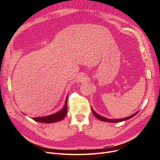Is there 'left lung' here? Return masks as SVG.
Segmentation results:
<instances>
[{"label":"left lung","instance_id":"left-lung-1","mask_svg":"<svg viewBox=\"0 0 160 160\" xmlns=\"http://www.w3.org/2000/svg\"><path fill=\"white\" fill-rule=\"evenodd\" d=\"M92 113L94 114V115L99 120H100L101 121H102V122H111V123H118V122H123V121H125L126 120H128V119H130V118H132V117H133L135 115H136L138 113L139 111L136 112L135 113H134L133 115L130 116V117H126V118H120V119H108V118H106L105 117H103L99 115H98V113H96L94 109L92 108Z\"/></svg>","mask_w":160,"mask_h":160}]
</instances>
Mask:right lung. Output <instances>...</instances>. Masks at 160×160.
<instances>
[{"label": "right lung", "instance_id": "add662e5", "mask_svg": "<svg viewBox=\"0 0 160 160\" xmlns=\"http://www.w3.org/2000/svg\"><path fill=\"white\" fill-rule=\"evenodd\" d=\"M67 98H68V96L66 99L64 106L62 109H61L58 112H56L49 116L35 117V118H32L37 122H41V123H54V122L61 121L65 117L66 115L67 114V110H68Z\"/></svg>", "mask_w": 160, "mask_h": 160}]
</instances>
